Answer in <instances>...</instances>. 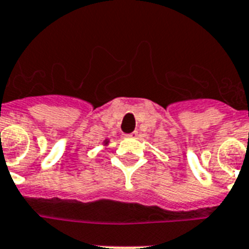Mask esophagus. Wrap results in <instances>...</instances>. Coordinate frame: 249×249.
<instances>
[{"label": "esophagus", "mask_w": 249, "mask_h": 249, "mask_svg": "<svg viewBox=\"0 0 249 249\" xmlns=\"http://www.w3.org/2000/svg\"><path fill=\"white\" fill-rule=\"evenodd\" d=\"M138 137V133L137 131H133L130 134H124V138H130V139H134Z\"/></svg>", "instance_id": "obj_1"}]
</instances>
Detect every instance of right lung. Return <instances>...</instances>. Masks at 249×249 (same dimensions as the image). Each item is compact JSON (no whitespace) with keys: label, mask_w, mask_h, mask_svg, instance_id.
Instances as JSON below:
<instances>
[{"label":"right lung","mask_w":249,"mask_h":249,"mask_svg":"<svg viewBox=\"0 0 249 249\" xmlns=\"http://www.w3.org/2000/svg\"><path fill=\"white\" fill-rule=\"evenodd\" d=\"M108 142H110V141H108V139H105V141H104V145H107V144H108Z\"/></svg>","instance_id":"right-lung-1"}]
</instances>
